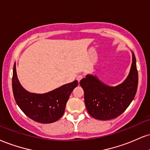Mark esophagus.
I'll list each match as a JSON object with an SVG mask.
<instances>
[{
    "label": "esophagus",
    "mask_w": 150,
    "mask_h": 150,
    "mask_svg": "<svg viewBox=\"0 0 150 150\" xmlns=\"http://www.w3.org/2000/svg\"><path fill=\"white\" fill-rule=\"evenodd\" d=\"M83 77H84V76H83L82 75H81V74H80V75H78L77 76V80L78 81V82H80V81L83 78Z\"/></svg>",
    "instance_id": "1"
}]
</instances>
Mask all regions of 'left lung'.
Here are the masks:
<instances>
[{"instance_id": "obj_1", "label": "left lung", "mask_w": 150, "mask_h": 150, "mask_svg": "<svg viewBox=\"0 0 150 150\" xmlns=\"http://www.w3.org/2000/svg\"><path fill=\"white\" fill-rule=\"evenodd\" d=\"M132 54L133 62L129 75L122 84L115 87L107 86L91 75L80 80L86 110L93 118L112 120L122 114L132 102L138 83L136 57Z\"/></svg>"}]
</instances>
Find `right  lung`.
Instances as JSON below:
<instances>
[{
    "label": "right lung",
    "mask_w": 150,
    "mask_h": 150,
    "mask_svg": "<svg viewBox=\"0 0 150 150\" xmlns=\"http://www.w3.org/2000/svg\"><path fill=\"white\" fill-rule=\"evenodd\" d=\"M77 84L75 80L43 94L28 92L18 80L14 65L12 91L15 101L26 116L39 123H52L63 116L70 93Z\"/></svg>",
    "instance_id": "1"
}]
</instances>
